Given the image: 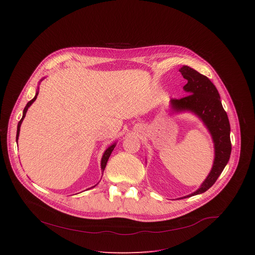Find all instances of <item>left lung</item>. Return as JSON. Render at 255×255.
I'll use <instances>...</instances> for the list:
<instances>
[{
    "instance_id": "left-lung-1",
    "label": "left lung",
    "mask_w": 255,
    "mask_h": 255,
    "mask_svg": "<svg viewBox=\"0 0 255 255\" xmlns=\"http://www.w3.org/2000/svg\"><path fill=\"white\" fill-rule=\"evenodd\" d=\"M179 71L188 82L184 86L188 95L180 99H172L170 101L172 109L175 111L191 110L197 114L206 124L215 144L212 170L198 191L185 197L189 198L206 192L216 183L230 158L232 146L228 116L214 84L206 76L188 65H184Z\"/></svg>"
}]
</instances>
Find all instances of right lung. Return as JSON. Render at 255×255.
<instances>
[{
	"label": "right lung",
	"mask_w": 255,
	"mask_h": 255,
	"mask_svg": "<svg viewBox=\"0 0 255 255\" xmlns=\"http://www.w3.org/2000/svg\"><path fill=\"white\" fill-rule=\"evenodd\" d=\"M37 95H38V92L36 93V95H35V97L31 100V101H29L28 103H27V105H26V107L24 108V111H23V116H22V118H21V120L19 121V123H18V127H17V135H16V141L18 140V137H19V132H20V126H21V124H22V121H23V119L25 118V115H26V112H27V110H28V108L31 106V104L36 100V98H37ZM115 146H116V144H113V145H111L110 147H108V149L105 151V153H104V155H103V157H102V161H101V167H102V170H104L105 169V167H106V165H107V162H108V159H109V157H110V155H111V153H112V151L114 150V148H115Z\"/></svg>",
	"instance_id": "add662e5"
}]
</instances>
